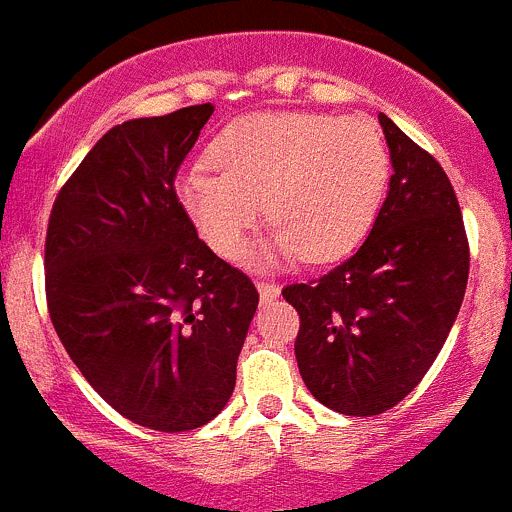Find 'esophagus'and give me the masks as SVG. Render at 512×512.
Wrapping results in <instances>:
<instances>
[{"label":"esophagus","mask_w":512,"mask_h":512,"mask_svg":"<svg viewBox=\"0 0 512 512\" xmlns=\"http://www.w3.org/2000/svg\"><path fill=\"white\" fill-rule=\"evenodd\" d=\"M256 289H259L264 302H274V299L281 294V287L276 284V281H256Z\"/></svg>","instance_id":"obj_1"}]
</instances>
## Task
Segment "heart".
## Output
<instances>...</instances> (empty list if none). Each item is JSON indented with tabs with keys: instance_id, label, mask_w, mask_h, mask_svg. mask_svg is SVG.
<instances>
[{
	"instance_id": "1",
	"label": "heart",
	"mask_w": 512,
	"mask_h": 512,
	"mask_svg": "<svg viewBox=\"0 0 512 512\" xmlns=\"http://www.w3.org/2000/svg\"><path fill=\"white\" fill-rule=\"evenodd\" d=\"M213 172L187 170L175 195L220 259H238L261 208L274 223L259 264H327L353 251L373 225L388 182V149L358 119L261 111L228 121L205 149Z\"/></svg>"
}]
</instances>
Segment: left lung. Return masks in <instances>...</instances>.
<instances>
[{
    "mask_svg": "<svg viewBox=\"0 0 512 512\" xmlns=\"http://www.w3.org/2000/svg\"><path fill=\"white\" fill-rule=\"evenodd\" d=\"M393 175L363 246L320 279L284 287L309 393L345 416H375L409 396L462 307L470 246L442 164L378 116Z\"/></svg>",
    "mask_w": 512,
    "mask_h": 512,
    "instance_id": "8db88e82",
    "label": "left lung"
}]
</instances>
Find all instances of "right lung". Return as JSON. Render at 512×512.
Returning a JSON list of instances; mask_svg holds the SVG:
<instances>
[{"mask_svg":"<svg viewBox=\"0 0 512 512\" xmlns=\"http://www.w3.org/2000/svg\"><path fill=\"white\" fill-rule=\"evenodd\" d=\"M210 103L106 131L55 198L45 238L50 320L93 391L147 429L223 411L259 292L182 213L175 177Z\"/></svg>","mask_w":512,"mask_h":512,"instance_id":"obj_1","label":"right lung"}]
</instances>
